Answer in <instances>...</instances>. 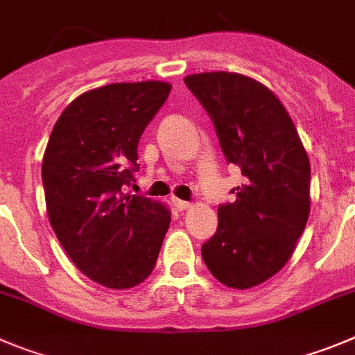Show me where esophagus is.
<instances>
[{
  "mask_svg": "<svg viewBox=\"0 0 355 355\" xmlns=\"http://www.w3.org/2000/svg\"><path fill=\"white\" fill-rule=\"evenodd\" d=\"M172 202H174V207L178 211H184V209H188V207H190V202H187V200L174 199V200H172Z\"/></svg>",
  "mask_w": 355,
  "mask_h": 355,
  "instance_id": "34e87169",
  "label": "esophagus"
}]
</instances>
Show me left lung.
<instances>
[{"label": "left lung", "mask_w": 355, "mask_h": 355, "mask_svg": "<svg viewBox=\"0 0 355 355\" xmlns=\"http://www.w3.org/2000/svg\"><path fill=\"white\" fill-rule=\"evenodd\" d=\"M245 183L218 206V229L202 245L211 275L232 288L262 284L288 262L310 214V160L271 89L232 71L184 77Z\"/></svg>", "instance_id": "8db88e82"}]
</instances>
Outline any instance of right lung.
Instances as JSON below:
<instances>
[{
  "mask_svg": "<svg viewBox=\"0 0 355 355\" xmlns=\"http://www.w3.org/2000/svg\"><path fill=\"white\" fill-rule=\"evenodd\" d=\"M168 93L160 80L86 91L49 137L42 162L49 222L71 262L103 287L142 284L168 230L164 204L123 191L139 171L142 132Z\"/></svg>",
  "mask_w": 355,
  "mask_h": 355,
  "instance_id": "right-lung-1",
  "label": "right lung"
}]
</instances>
